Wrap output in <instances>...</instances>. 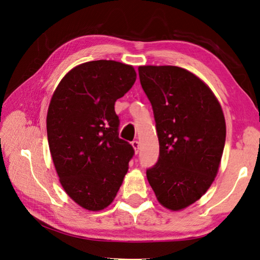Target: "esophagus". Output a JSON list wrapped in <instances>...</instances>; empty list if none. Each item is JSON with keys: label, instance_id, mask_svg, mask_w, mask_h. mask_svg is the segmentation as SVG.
Masks as SVG:
<instances>
[{"label": "esophagus", "instance_id": "1", "mask_svg": "<svg viewBox=\"0 0 260 260\" xmlns=\"http://www.w3.org/2000/svg\"><path fill=\"white\" fill-rule=\"evenodd\" d=\"M132 146H133V148H134V151H135V153H138V152H139V150H140V142H139V141L134 140L133 142H132Z\"/></svg>", "mask_w": 260, "mask_h": 260}]
</instances>
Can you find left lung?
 Segmentation results:
<instances>
[{"label": "left lung", "instance_id": "1", "mask_svg": "<svg viewBox=\"0 0 260 260\" xmlns=\"http://www.w3.org/2000/svg\"><path fill=\"white\" fill-rule=\"evenodd\" d=\"M140 82L152 105L159 158L147 178L159 203L180 211L199 201L217 177L226 141L219 101L182 68L144 65Z\"/></svg>", "mask_w": 260, "mask_h": 260}]
</instances>
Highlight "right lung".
I'll use <instances>...</instances> for the list:
<instances>
[{
    "label": "right lung",
    "mask_w": 260,
    "mask_h": 260,
    "mask_svg": "<svg viewBox=\"0 0 260 260\" xmlns=\"http://www.w3.org/2000/svg\"><path fill=\"white\" fill-rule=\"evenodd\" d=\"M136 80L132 65L87 61L65 74L52 94L47 135L59 182L78 205L101 211L112 203L134 149L119 139L114 103Z\"/></svg>",
    "instance_id": "add662e5"
}]
</instances>
